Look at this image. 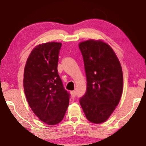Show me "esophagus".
Returning <instances> with one entry per match:
<instances>
[{
    "label": "esophagus",
    "mask_w": 146,
    "mask_h": 146,
    "mask_svg": "<svg viewBox=\"0 0 146 146\" xmlns=\"http://www.w3.org/2000/svg\"><path fill=\"white\" fill-rule=\"evenodd\" d=\"M70 93H71V95L72 97H75V96H76V93H75V91H71Z\"/></svg>",
    "instance_id": "obj_1"
}]
</instances>
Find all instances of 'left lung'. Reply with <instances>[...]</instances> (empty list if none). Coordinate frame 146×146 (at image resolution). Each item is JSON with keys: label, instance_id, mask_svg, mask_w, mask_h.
Listing matches in <instances>:
<instances>
[{"label": "left lung", "instance_id": "1", "mask_svg": "<svg viewBox=\"0 0 146 146\" xmlns=\"http://www.w3.org/2000/svg\"><path fill=\"white\" fill-rule=\"evenodd\" d=\"M87 77L86 93L79 102L87 119L104 123L119 104L123 90L121 64L112 48L101 40L81 42Z\"/></svg>", "mask_w": 146, "mask_h": 146}]
</instances>
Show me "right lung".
I'll return each instance as SVG.
<instances>
[{"label": "right lung", "instance_id": "1", "mask_svg": "<svg viewBox=\"0 0 146 146\" xmlns=\"http://www.w3.org/2000/svg\"><path fill=\"white\" fill-rule=\"evenodd\" d=\"M61 42L36 46L27 59L23 87L28 104L40 120L55 125L63 119L69 103L57 71Z\"/></svg>", "mask_w": 146, "mask_h": 146}]
</instances>
